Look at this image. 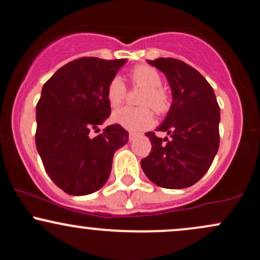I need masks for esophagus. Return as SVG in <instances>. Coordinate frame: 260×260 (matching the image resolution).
<instances>
[{
  "mask_svg": "<svg viewBox=\"0 0 260 260\" xmlns=\"http://www.w3.org/2000/svg\"><path fill=\"white\" fill-rule=\"evenodd\" d=\"M137 133H135V132H129V141H133V139H135L136 137H137Z\"/></svg>",
  "mask_w": 260,
  "mask_h": 260,
  "instance_id": "1",
  "label": "esophagus"
}]
</instances>
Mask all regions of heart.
<instances>
[{"label": "heart", "instance_id": "obj_1", "mask_svg": "<svg viewBox=\"0 0 260 260\" xmlns=\"http://www.w3.org/2000/svg\"><path fill=\"white\" fill-rule=\"evenodd\" d=\"M131 82L133 86L144 88L141 95L139 105L143 107H125L114 112L112 119L125 129L142 131L151 127L154 122L153 112L165 114L171 107V97L162 87V77L155 68L148 64H138L131 70ZM127 88L121 77L114 76L109 80L106 88V97L112 108H118L125 98ZM149 107L151 108H149Z\"/></svg>", "mask_w": 260, "mask_h": 260}]
</instances>
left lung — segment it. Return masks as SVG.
I'll list each match as a JSON object with an SVG mask.
<instances>
[{"mask_svg": "<svg viewBox=\"0 0 260 260\" xmlns=\"http://www.w3.org/2000/svg\"><path fill=\"white\" fill-rule=\"evenodd\" d=\"M148 63L167 76L173 103L157 128L169 137L146 133L152 151L141 160L142 169L162 188L190 187L207 173L219 148L217 98L206 78L180 59L157 58Z\"/></svg>", "mask_w": 260, "mask_h": 260, "instance_id": "1", "label": "left lung"}]
</instances>
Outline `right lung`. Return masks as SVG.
<instances>
[{
    "label": "right lung",
    "instance_id": "right-lung-1",
    "mask_svg": "<svg viewBox=\"0 0 260 260\" xmlns=\"http://www.w3.org/2000/svg\"><path fill=\"white\" fill-rule=\"evenodd\" d=\"M124 63V58L82 57L43 84L36 106V147L50 178L68 194L102 188L114 152L128 142V132L117 123L92 136L111 114L106 88Z\"/></svg>",
    "mask_w": 260,
    "mask_h": 260
}]
</instances>
